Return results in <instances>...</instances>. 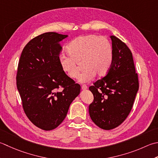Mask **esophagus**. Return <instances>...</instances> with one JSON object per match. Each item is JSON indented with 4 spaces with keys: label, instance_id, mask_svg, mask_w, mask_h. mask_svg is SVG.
Listing matches in <instances>:
<instances>
[{
    "label": "esophagus",
    "instance_id": "obj_1",
    "mask_svg": "<svg viewBox=\"0 0 158 158\" xmlns=\"http://www.w3.org/2000/svg\"><path fill=\"white\" fill-rule=\"evenodd\" d=\"M81 89H83V90H85V89H88V86L86 85H81Z\"/></svg>",
    "mask_w": 158,
    "mask_h": 158
}]
</instances>
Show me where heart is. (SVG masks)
Segmentation results:
<instances>
[{
  "label": "heart",
  "mask_w": 158,
  "mask_h": 158,
  "mask_svg": "<svg viewBox=\"0 0 158 158\" xmlns=\"http://www.w3.org/2000/svg\"><path fill=\"white\" fill-rule=\"evenodd\" d=\"M66 50L69 56L60 55L59 64L68 77L75 79L79 72L77 64L81 62L83 70L79 77V82H88L95 75L103 77L112 66V46L104 37L94 34L79 36L70 43Z\"/></svg>",
  "instance_id": "obj_1"
}]
</instances>
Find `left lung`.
I'll list each match as a JSON object with an SVG mask.
<instances>
[{
	"mask_svg": "<svg viewBox=\"0 0 158 158\" xmlns=\"http://www.w3.org/2000/svg\"><path fill=\"white\" fill-rule=\"evenodd\" d=\"M113 61L106 77L89 88L94 101L89 106V116L105 130L117 127L126 119L134 104L138 88V75L131 51L124 42L111 35Z\"/></svg>",
	"mask_w": 158,
	"mask_h": 158,
	"instance_id": "obj_1",
	"label": "left lung"
}]
</instances>
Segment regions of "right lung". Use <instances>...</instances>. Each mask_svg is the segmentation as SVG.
Here are the masks:
<instances>
[{
    "label": "right lung",
    "mask_w": 158,
    "mask_h": 158,
    "mask_svg": "<svg viewBox=\"0 0 158 158\" xmlns=\"http://www.w3.org/2000/svg\"><path fill=\"white\" fill-rule=\"evenodd\" d=\"M68 37L55 32L41 34L24 46L18 63L16 85L27 116L43 130L54 129L66 118L81 86L60 66V42ZM61 87L63 89L57 91Z\"/></svg>",
    "instance_id": "1"
}]
</instances>
